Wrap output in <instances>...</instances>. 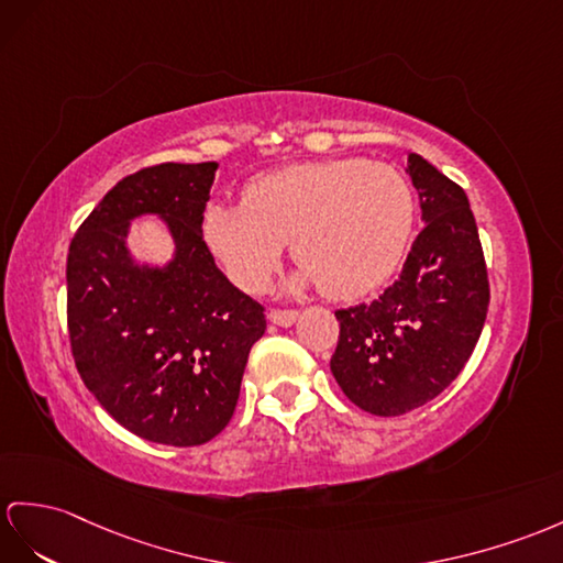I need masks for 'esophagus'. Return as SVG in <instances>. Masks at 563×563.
<instances>
[{
    "label": "esophagus",
    "instance_id": "1",
    "mask_svg": "<svg viewBox=\"0 0 563 563\" xmlns=\"http://www.w3.org/2000/svg\"><path fill=\"white\" fill-rule=\"evenodd\" d=\"M267 318H269L272 324L291 327L298 320V310H279V308H274V310H269Z\"/></svg>",
    "mask_w": 563,
    "mask_h": 563
}]
</instances>
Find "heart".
I'll return each mask as SVG.
<instances>
[{
	"label": "heart",
	"mask_w": 563,
	"mask_h": 563,
	"mask_svg": "<svg viewBox=\"0 0 563 563\" xmlns=\"http://www.w3.org/2000/svg\"><path fill=\"white\" fill-rule=\"evenodd\" d=\"M416 190L404 172L358 157L300 162L260 174L243 202H210L200 234L245 291L265 289L286 245L303 263L294 289L361 298L401 265L416 227Z\"/></svg>",
	"instance_id": "b5f03b06"
}]
</instances>
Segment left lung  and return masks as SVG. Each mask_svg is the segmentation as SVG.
<instances>
[{
  "label": "left lung",
  "instance_id": "obj_1",
  "mask_svg": "<svg viewBox=\"0 0 563 563\" xmlns=\"http://www.w3.org/2000/svg\"><path fill=\"white\" fill-rule=\"evenodd\" d=\"M422 231L401 277L373 303L336 310L329 361L349 399L373 416H404L459 377L487 318L489 282L465 190L410 153Z\"/></svg>",
  "mask_w": 563,
  "mask_h": 563
}]
</instances>
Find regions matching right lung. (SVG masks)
Segmentation results:
<instances>
[{
    "label": "right lung",
    "instance_id": "right-lung-1",
    "mask_svg": "<svg viewBox=\"0 0 563 563\" xmlns=\"http://www.w3.org/2000/svg\"><path fill=\"white\" fill-rule=\"evenodd\" d=\"M217 162H164L109 190L68 245L66 320L80 379L147 442L198 446L222 432L265 308L239 291L200 234ZM157 213L175 239L164 268L135 264L125 236Z\"/></svg>",
    "mask_w": 563,
    "mask_h": 563
}]
</instances>
